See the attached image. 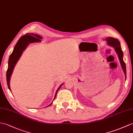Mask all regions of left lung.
<instances>
[{"instance_id":"obj_1","label":"left lung","mask_w":133,"mask_h":133,"mask_svg":"<svg viewBox=\"0 0 133 133\" xmlns=\"http://www.w3.org/2000/svg\"><path fill=\"white\" fill-rule=\"evenodd\" d=\"M107 42L108 43V44L109 45L112 46V47L115 48V50L117 52V54H118V56L119 58V59L120 61V63H121V66L122 67V69L124 71V72L125 74V77L126 78V64L124 62L123 59V51L121 49V45H120V42L118 41V39H117L116 38H112V37H109L107 38Z\"/></svg>"}]
</instances>
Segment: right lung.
<instances>
[{
    "label": "right lung",
    "mask_w": 133,
    "mask_h": 133,
    "mask_svg": "<svg viewBox=\"0 0 133 133\" xmlns=\"http://www.w3.org/2000/svg\"><path fill=\"white\" fill-rule=\"evenodd\" d=\"M42 39V37L39 35H35V34L33 33H27L25 35L21 36L20 38L18 39V41H17L16 45H15L14 50L12 51V54L10 55V58H9L8 66V69L7 71V74H6L8 87L10 91H11V88H10V82L11 76L12 75V71H13V70L14 69L15 66L16 65L17 62L18 61V59H19V58L21 55V54H22L23 51L25 49L26 46L29 44V43L35 42H40L41 41V39ZM63 84H62L57 89L56 94H55V95L54 99L55 97H56V95L58 90H59V88ZM52 103L49 105V106L51 105L52 104Z\"/></svg>",
    "instance_id": "1"
}]
</instances>
